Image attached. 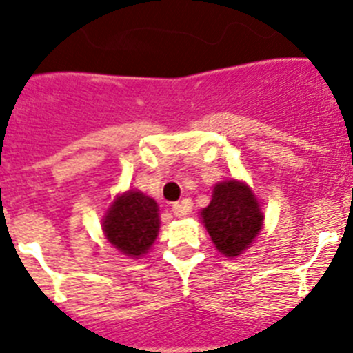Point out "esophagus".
<instances>
[{
    "instance_id": "34e87169",
    "label": "esophagus",
    "mask_w": 353,
    "mask_h": 353,
    "mask_svg": "<svg viewBox=\"0 0 353 353\" xmlns=\"http://www.w3.org/2000/svg\"><path fill=\"white\" fill-rule=\"evenodd\" d=\"M190 212H192V202L190 200H183V202H177L172 205V214L176 217H186Z\"/></svg>"
}]
</instances>
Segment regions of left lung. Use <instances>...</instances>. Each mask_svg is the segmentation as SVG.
<instances>
[{
  "mask_svg": "<svg viewBox=\"0 0 353 353\" xmlns=\"http://www.w3.org/2000/svg\"><path fill=\"white\" fill-rule=\"evenodd\" d=\"M200 217L217 251L226 258H236L251 247L265 219L251 188L236 179L214 186L212 200Z\"/></svg>",
  "mask_w": 353,
  "mask_h": 353,
  "instance_id": "obj_1",
  "label": "left lung"
}]
</instances>
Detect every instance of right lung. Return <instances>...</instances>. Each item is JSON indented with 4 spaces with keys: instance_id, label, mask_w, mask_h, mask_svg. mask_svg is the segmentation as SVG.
<instances>
[{
    "instance_id": "right-lung-1",
    "label": "right lung",
    "mask_w": 353,
    "mask_h": 353,
    "mask_svg": "<svg viewBox=\"0 0 353 353\" xmlns=\"http://www.w3.org/2000/svg\"><path fill=\"white\" fill-rule=\"evenodd\" d=\"M158 203L137 190L118 195L102 219L106 239L128 258H143L158 236Z\"/></svg>"
}]
</instances>
